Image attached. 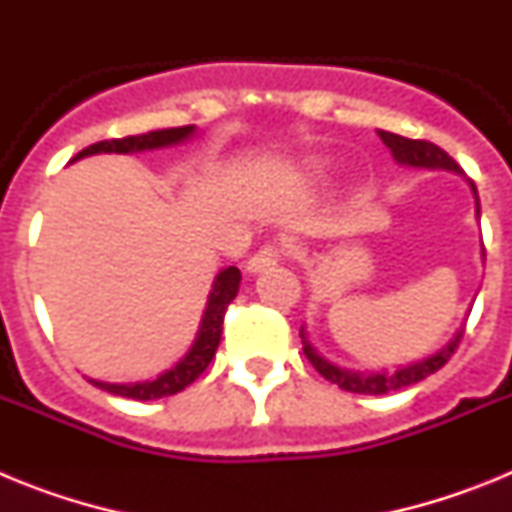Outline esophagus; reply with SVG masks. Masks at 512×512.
Instances as JSON below:
<instances>
[{"label": "esophagus", "instance_id": "esophagus-1", "mask_svg": "<svg viewBox=\"0 0 512 512\" xmlns=\"http://www.w3.org/2000/svg\"><path fill=\"white\" fill-rule=\"evenodd\" d=\"M279 256H282V253H279L277 246H264L253 253L251 259H248L246 269L251 271V274H259V271H266V269H271V266H277Z\"/></svg>", "mask_w": 512, "mask_h": 512}]
</instances>
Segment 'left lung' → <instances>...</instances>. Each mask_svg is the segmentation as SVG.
Instances as JSON below:
<instances>
[{"label": "left lung", "mask_w": 512, "mask_h": 512, "mask_svg": "<svg viewBox=\"0 0 512 512\" xmlns=\"http://www.w3.org/2000/svg\"><path fill=\"white\" fill-rule=\"evenodd\" d=\"M379 138H382L384 146L390 148L397 164L418 166V169H449V171H456V174H464L454 158L443 151V148H438L436 143L402 138V135L387 133V130H379ZM469 187H472L474 200H477V187H474L472 182H469ZM477 217H479V200H477ZM300 336H302V351H305V356L310 359V364L318 369V374H323L328 382L338 384V387L346 392H356V395H387V392L402 390V387L418 384L420 379L436 374L438 369L451 359L454 348L459 346L461 336H464V325L456 330L454 338H451L441 351H436V354L428 356V359L423 361L402 366V369H397V372H351V369H341V366L325 361L323 356L312 348V343L307 341L305 336V328L300 330Z\"/></svg>", "instance_id": "left-lung-1"}]
</instances>
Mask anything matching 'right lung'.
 <instances>
[{"mask_svg": "<svg viewBox=\"0 0 512 512\" xmlns=\"http://www.w3.org/2000/svg\"><path fill=\"white\" fill-rule=\"evenodd\" d=\"M194 135V125H184V128H166V130H151V133L143 135H128V138H112V140H99L94 146L84 148L81 153H76L71 158V164L79 161L84 156H94V153H140V151H153V148L164 146H176V143H184V140ZM238 287H241V271L235 266H228L215 277L210 289V297H207L205 315H202L200 330L194 336L192 348H189L184 359L176 366H171L169 372L158 374L156 379H148V382H135V384H110V382H97V379H89L94 387L104 392H112V395L130 397V400H158V397H169L182 392L184 387L194 382L210 366L212 356L217 351V343L223 336V320L225 310L233 302V297L238 295Z\"/></svg>", "mask_w": 512, "mask_h": 512, "instance_id": "right-lung-1", "label": "right lung"}]
</instances>
